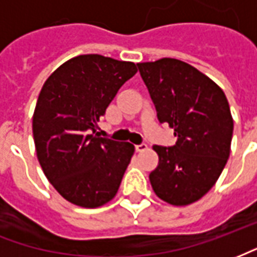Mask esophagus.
<instances>
[{"instance_id": "esophagus-1", "label": "esophagus", "mask_w": 257, "mask_h": 257, "mask_svg": "<svg viewBox=\"0 0 257 257\" xmlns=\"http://www.w3.org/2000/svg\"><path fill=\"white\" fill-rule=\"evenodd\" d=\"M135 149H136V151H138V153H143V151L147 150L149 147H147V145H145V143H142V145L135 146Z\"/></svg>"}]
</instances>
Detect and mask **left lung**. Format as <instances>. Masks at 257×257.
Instances as JSON below:
<instances>
[{
	"instance_id": "1",
	"label": "left lung",
	"mask_w": 257,
	"mask_h": 257,
	"mask_svg": "<svg viewBox=\"0 0 257 257\" xmlns=\"http://www.w3.org/2000/svg\"><path fill=\"white\" fill-rule=\"evenodd\" d=\"M138 67L158 119L178 138L173 147H153L160 161L150 173L151 187L168 204H193L215 186L230 157L234 121L226 95L208 75L178 59Z\"/></svg>"
}]
</instances>
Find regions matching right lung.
<instances>
[{"mask_svg":"<svg viewBox=\"0 0 257 257\" xmlns=\"http://www.w3.org/2000/svg\"><path fill=\"white\" fill-rule=\"evenodd\" d=\"M136 71L132 62L79 55L59 66L42 86L33 114L37 158L68 202L99 208L115 197L135 146L90 132L95 134L118 89Z\"/></svg>","mask_w":257,"mask_h":257,"instance_id":"right-lung-1","label":"right lung"}]
</instances>
